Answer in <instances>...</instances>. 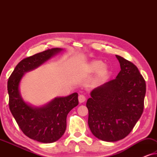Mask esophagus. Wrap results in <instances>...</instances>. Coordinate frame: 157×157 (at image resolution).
Instances as JSON below:
<instances>
[{
  "mask_svg": "<svg viewBox=\"0 0 157 157\" xmlns=\"http://www.w3.org/2000/svg\"><path fill=\"white\" fill-rule=\"evenodd\" d=\"M86 101V97L83 95H82V94H81V95L78 96V101L80 104H81V103H83Z\"/></svg>",
  "mask_w": 157,
  "mask_h": 157,
  "instance_id": "34e87169",
  "label": "esophagus"
}]
</instances>
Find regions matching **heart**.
Instances as JSON below:
<instances>
[{
	"label": "heart",
	"mask_w": 157,
	"mask_h": 157,
	"mask_svg": "<svg viewBox=\"0 0 157 157\" xmlns=\"http://www.w3.org/2000/svg\"><path fill=\"white\" fill-rule=\"evenodd\" d=\"M83 71L88 74H93L97 72V78L101 79L106 77L110 72L109 66L104 64L101 60H93L90 61L83 68Z\"/></svg>",
	"instance_id": "b5f03b06"
}]
</instances>
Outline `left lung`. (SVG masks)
Returning a JSON list of instances; mask_svg holds the SVG:
<instances>
[{"instance_id": "left-lung-1", "label": "left lung", "mask_w": 157, "mask_h": 157, "mask_svg": "<svg viewBox=\"0 0 157 157\" xmlns=\"http://www.w3.org/2000/svg\"><path fill=\"white\" fill-rule=\"evenodd\" d=\"M121 71L115 79L94 89L87 100L88 124L96 138L113 142L125 138L144 110L146 83L136 66L116 55Z\"/></svg>"}]
</instances>
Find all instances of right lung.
<instances>
[{
	"label": "right lung",
	"mask_w": 157,
	"mask_h": 157,
	"mask_svg": "<svg viewBox=\"0 0 157 157\" xmlns=\"http://www.w3.org/2000/svg\"><path fill=\"white\" fill-rule=\"evenodd\" d=\"M63 51L54 48L27 57L19 62L8 81L9 108L21 131L30 139L41 143H52L63 136L66 117L78 104V94L56 97L42 106H33L23 100L19 91L25 73L36 69Z\"/></svg>",
	"instance_id": "add662e5"
}]
</instances>
